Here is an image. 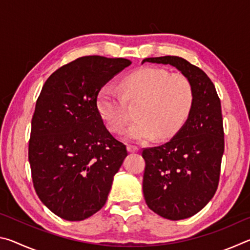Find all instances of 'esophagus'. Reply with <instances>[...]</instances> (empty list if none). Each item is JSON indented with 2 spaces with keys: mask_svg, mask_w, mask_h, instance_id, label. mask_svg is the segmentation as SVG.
<instances>
[{
  "mask_svg": "<svg viewBox=\"0 0 250 250\" xmlns=\"http://www.w3.org/2000/svg\"><path fill=\"white\" fill-rule=\"evenodd\" d=\"M126 149H128L129 152H138L139 151V147L135 146H132V145H128Z\"/></svg>",
  "mask_w": 250,
  "mask_h": 250,
  "instance_id": "1",
  "label": "esophagus"
}]
</instances>
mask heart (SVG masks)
<instances>
[{"label":"heart","mask_w":250,"mask_h":250,"mask_svg":"<svg viewBox=\"0 0 250 250\" xmlns=\"http://www.w3.org/2000/svg\"><path fill=\"white\" fill-rule=\"evenodd\" d=\"M122 90L125 97L112 86L103 87L97 105L108 128L120 132L130 119L125 100H141L135 111L139 119L125 132L128 140L145 142L155 135L160 139L173 137L185 124L193 107L194 91L189 80L161 68L146 67L133 71L122 82Z\"/></svg>","instance_id":"heart-1"}]
</instances>
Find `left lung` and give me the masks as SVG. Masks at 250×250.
Segmentation results:
<instances>
[{
    "label": "left lung",
    "instance_id": "obj_1",
    "mask_svg": "<svg viewBox=\"0 0 250 250\" xmlns=\"http://www.w3.org/2000/svg\"><path fill=\"white\" fill-rule=\"evenodd\" d=\"M146 62L175 67L194 91L189 116L174 137L142 151L146 205L160 216L180 221L204 208L217 189L224 153L221 100L208 76L184 58L151 57L142 64Z\"/></svg>",
    "mask_w": 250,
    "mask_h": 250
}]
</instances>
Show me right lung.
Returning a JSON list of instances; mask_svg holds the SVG:
<instances>
[{
	"mask_svg": "<svg viewBox=\"0 0 250 250\" xmlns=\"http://www.w3.org/2000/svg\"><path fill=\"white\" fill-rule=\"evenodd\" d=\"M129 59L84 56L44 83L32 119L28 161L43 204L66 221H83L105 204L128 155L104 125L97 97Z\"/></svg>",
	"mask_w": 250,
	"mask_h": 250,
	"instance_id": "right-lung-1",
	"label": "right lung"
}]
</instances>
